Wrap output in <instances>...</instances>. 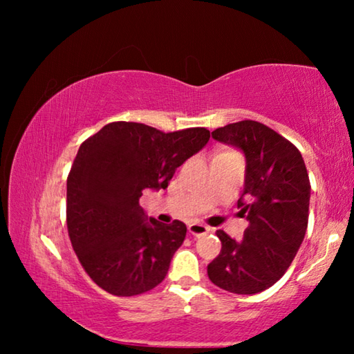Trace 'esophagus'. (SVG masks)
Masks as SVG:
<instances>
[{
  "label": "esophagus",
  "mask_w": 354,
  "mask_h": 354,
  "mask_svg": "<svg viewBox=\"0 0 354 354\" xmlns=\"http://www.w3.org/2000/svg\"><path fill=\"white\" fill-rule=\"evenodd\" d=\"M211 231V227L209 226H206V225H203V223H192V225H189V232L192 236H205V234H207V232Z\"/></svg>",
  "instance_id": "obj_1"
}]
</instances>
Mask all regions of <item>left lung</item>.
Instances as JSON below:
<instances>
[{
  "label": "left lung",
  "instance_id": "8db88e82",
  "mask_svg": "<svg viewBox=\"0 0 354 354\" xmlns=\"http://www.w3.org/2000/svg\"><path fill=\"white\" fill-rule=\"evenodd\" d=\"M212 137L239 148L247 159L237 207L248 227L242 242L217 231L221 251L207 266V277L220 289L253 295L283 277L306 234L308 170L293 143L254 120L226 124L215 129Z\"/></svg>",
  "mask_w": 354,
  "mask_h": 354
}]
</instances>
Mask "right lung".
I'll return each instance as SVG.
<instances>
[{
    "mask_svg": "<svg viewBox=\"0 0 354 354\" xmlns=\"http://www.w3.org/2000/svg\"><path fill=\"white\" fill-rule=\"evenodd\" d=\"M209 137L206 128L162 133L113 122L82 142L67 178V227L82 268L101 289L134 297L162 283L187 227L148 220L139 200L145 189H167Z\"/></svg>",
    "mask_w": 354,
    "mask_h": 354,
    "instance_id": "right-lung-1",
    "label": "right lung"
}]
</instances>
